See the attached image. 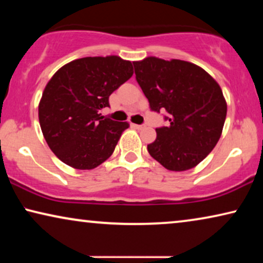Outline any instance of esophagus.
I'll list each match as a JSON object with an SVG mask.
<instances>
[{
  "instance_id": "1",
  "label": "esophagus",
  "mask_w": 263,
  "mask_h": 263,
  "mask_svg": "<svg viewBox=\"0 0 263 263\" xmlns=\"http://www.w3.org/2000/svg\"><path fill=\"white\" fill-rule=\"evenodd\" d=\"M136 129H139V130H141V129H145L146 125L145 124H133Z\"/></svg>"
}]
</instances>
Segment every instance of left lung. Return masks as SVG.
Masks as SVG:
<instances>
[{
  "label": "left lung",
  "mask_w": 263,
  "mask_h": 263,
  "mask_svg": "<svg viewBox=\"0 0 263 263\" xmlns=\"http://www.w3.org/2000/svg\"><path fill=\"white\" fill-rule=\"evenodd\" d=\"M133 64L151 110L167 112L168 125L157 128V139L147 146L151 157L170 171L195 167L221 136L228 105L220 86L186 61L151 56Z\"/></svg>",
  "instance_id": "left-lung-1"
}]
</instances>
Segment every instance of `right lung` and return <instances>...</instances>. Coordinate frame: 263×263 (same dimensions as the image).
<instances>
[{
	"instance_id": "right-lung-1",
	"label": "right lung",
	"mask_w": 263,
	"mask_h": 263,
	"mask_svg": "<svg viewBox=\"0 0 263 263\" xmlns=\"http://www.w3.org/2000/svg\"><path fill=\"white\" fill-rule=\"evenodd\" d=\"M134 74L118 56L84 57L64 64L46 84L38 116L44 139L61 161L92 170L114 153L128 122L102 116L111 93Z\"/></svg>"
}]
</instances>
